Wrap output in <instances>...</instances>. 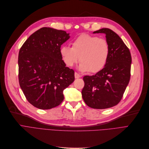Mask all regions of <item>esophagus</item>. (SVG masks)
I'll list each match as a JSON object with an SVG mask.
<instances>
[{
	"label": "esophagus",
	"instance_id": "1",
	"mask_svg": "<svg viewBox=\"0 0 149 149\" xmlns=\"http://www.w3.org/2000/svg\"><path fill=\"white\" fill-rule=\"evenodd\" d=\"M81 77V74H78V73H76V72H75V73H74V77H75L76 79L79 78V77Z\"/></svg>",
	"mask_w": 149,
	"mask_h": 149
}]
</instances>
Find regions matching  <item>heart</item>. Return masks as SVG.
<instances>
[{
    "label": "heart",
    "instance_id": "b5f03b06",
    "mask_svg": "<svg viewBox=\"0 0 149 149\" xmlns=\"http://www.w3.org/2000/svg\"><path fill=\"white\" fill-rule=\"evenodd\" d=\"M72 48L62 46L60 54L65 64L73 67L78 61L82 72L96 73L104 68L110 55V47L107 40L83 33L72 42Z\"/></svg>",
    "mask_w": 149,
    "mask_h": 149
}]
</instances>
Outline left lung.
Returning <instances> with one entry per match:
<instances>
[{
  "label": "left lung",
  "mask_w": 149,
  "mask_h": 149,
  "mask_svg": "<svg viewBox=\"0 0 149 149\" xmlns=\"http://www.w3.org/2000/svg\"><path fill=\"white\" fill-rule=\"evenodd\" d=\"M93 33H104L110 47V55L103 69L83 77V100L92 109H105L116 105L123 96L130 79L132 57L129 49L118 35L109 28Z\"/></svg>",
  "instance_id": "obj_1"
}]
</instances>
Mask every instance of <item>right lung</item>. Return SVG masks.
Segmentation results:
<instances>
[{"mask_svg": "<svg viewBox=\"0 0 149 149\" xmlns=\"http://www.w3.org/2000/svg\"><path fill=\"white\" fill-rule=\"evenodd\" d=\"M69 34L52 28H41L20 49V87L35 107L48 110L57 107L64 99L63 90L74 81V70L66 67L60 54Z\"/></svg>", "mask_w": 149, "mask_h": 149, "instance_id": "add662e5", "label": "right lung"}]
</instances>
